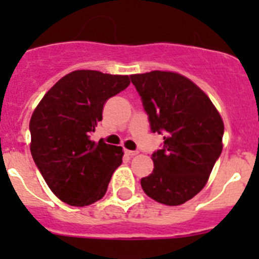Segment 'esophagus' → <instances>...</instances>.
I'll use <instances>...</instances> for the list:
<instances>
[{
    "label": "esophagus",
    "instance_id": "34e87169",
    "mask_svg": "<svg viewBox=\"0 0 259 259\" xmlns=\"http://www.w3.org/2000/svg\"><path fill=\"white\" fill-rule=\"evenodd\" d=\"M124 153H125V155H128V157H134V155L137 154L136 150H127V149H125Z\"/></svg>",
    "mask_w": 259,
    "mask_h": 259
}]
</instances>
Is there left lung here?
<instances>
[{
	"label": "left lung",
	"mask_w": 259,
	"mask_h": 259,
	"mask_svg": "<svg viewBox=\"0 0 259 259\" xmlns=\"http://www.w3.org/2000/svg\"><path fill=\"white\" fill-rule=\"evenodd\" d=\"M153 134L163 135L152 154L154 168L141 179L150 198L176 206L205 187L222 153L224 124L210 98L187 77L152 71L131 75Z\"/></svg>",
	"instance_id": "left-lung-1"
}]
</instances>
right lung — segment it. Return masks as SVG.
<instances>
[{
	"mask_svg": "<svg viewBox=\"0 0 259 259\" xmlns=\"http://www.w3.org/2000/svg\"><path fill=\"white\" fill-rule=\"evenodd\" d=\"M130 77L77 70L58 80L42 97L29 122L31 154L48 187L71 206L101 200L122 163L120 146L92 140L110 97Z\"/></svg>",
	"mask_w": 259,
	"mask_h": 259,
	"instance_id": "right-lung-1",
	"label": "right lung"
}]
</instances>
